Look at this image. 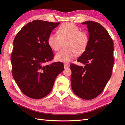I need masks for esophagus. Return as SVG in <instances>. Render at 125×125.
<instances>
[{"label": "esophagus", "instance_id": "obj_1", "mask_svg": "<svg viewBox=\"0 0 125 125\" xmlns=\"http://www.w3.org/2000/svg\"><path fill=\"white\" fill-rule=\"evenodd\" d=\"M64 67L65 69H68L69 67V65L68 64H64Z\"/></svg>", "mask_w": 125, "mask_h": 125}]
</instances>
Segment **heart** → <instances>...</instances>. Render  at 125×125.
I'll list each match as a JSON object with an SVG mask.
<instances>
[{
  "label": "heart",
  "instance_id": "b5f03b06",
  "mask_svg": "<svg viewBox=\"0 0 125 125\" xmlns=\"http://www.w3.org/2000/svg\"><path fill=\"white\" fill-rule=\"evenodd\" d=\"M57 34H51L48 38V44L54 51H58L65 43V48L58 52L55 60L58 62L69 63L77 55L85 51L89 42V37L85 31L73 23H65L57 30Z\"/></svg>",
  "mask_w": 125,
  "mask_h": 125
}]
</instances>
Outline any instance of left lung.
<instances>
[{"label": "left lung", "instance_id": "left-lung-1", "mask_svg": "<svg viewBox=\"0 0 125 125\" xmlns=\"http://www.w3.org/2000/svg\"><path fill=\"white\" fill-rule=\"evenodd\" d=\"M82 24L87 25L89 42L77 60L85 67L70 65L71 85L76 95L90 100L102 93L111 78L114 63L113 42L108 31L99 23L89 21Z\"/></svg>", "mask_w": 125, "mask_h": 125}]
</instances>
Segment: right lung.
Listing matches in <instances>:
<instances>
[{
    "mask_svg": "<svg viewBox=\"0 0 125 125\" xmlns=\"http://www.w3.org/2000/svg\"><path fill=\"white\" fill-rule=\"evenodd\" d=\"M60 22L33 20L15 36L11 55L12 75L26 96L40 99L51 92L56 77L64 70L61 62L44 65L54 58L48 44L52 31Z\"/></svg>",
    "mask_w": 125,
    "mask_h": 125,
    "instance_id": "obj_1",
    "label": "right lung"
}]
</instances>
